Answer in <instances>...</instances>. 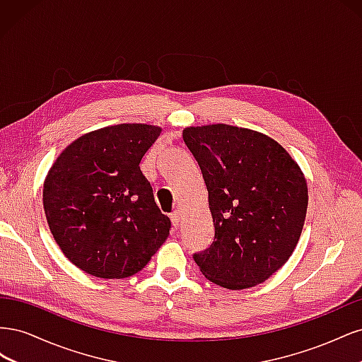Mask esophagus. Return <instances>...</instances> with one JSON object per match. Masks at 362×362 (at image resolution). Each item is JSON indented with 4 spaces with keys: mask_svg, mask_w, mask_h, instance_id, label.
<instances>
[{
    "mask_svg": "<svg viewBox=\"0 0 362 362\" xmlns=\"http://www.w3.org/2000/svg\"><path fill=\"white\" fill-rule=\"evenodd\" d=\"M170 221H172L173 228L177 229L178 225H180V211H178V210H175L173 213H170Z\"/></svg>",
    "mask_w": 362,
    "mask_h": 362,
    "instance_id": "34e87169",
    "label": "esophagus"
}]
</instances>
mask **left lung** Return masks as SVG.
I'll return each instance as SVG.
<instances>
[{
  "label": "left lung",
  "mask_w": 362,
  "mask_h": 362,
  "mask_svg": "<svg viewBox=\"0 0 362 362\" xmlns=\"http://www.w3.org/2000/svg\"><path fill=\"white\" fill-rule=\"evenodd\" d=\"M184 144L208 190L214 240L193 259L229 290L264 282L291 257L308 206L300 168L278 141L233 125L189 127Z\"/></svg>",
  "instance_id": "8db88e82"
}]
</instances>
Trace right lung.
<instances>
[{
	"label": "right lung",
	"mask_w": 362,
	"mask_h": 362,
	"mask_svg": "<svg viewBox=\"0 0 362 362\" xmlns=\"http://www.w3.org/2000/svg\"><path fill=\"white\" fill-rule=\"evenodd\" d=\"M160 133L146 124L92 131L72 141L47 175L43 210L51 234L64 257L92 276H133L166 242L170 221L139 166Z\"/></svg>",
	"instance_id": "add662e5"
}]
</instances>
